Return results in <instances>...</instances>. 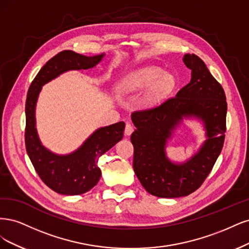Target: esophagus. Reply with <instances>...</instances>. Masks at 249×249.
Here are the masks:
<instances>
[{
	"label": "esophagus",
	"instance_id": "obj_1",
	"mask_svg": "<svg viewBox=\"0 0 249 249\" xmlns=\"http://www.w3.org/2000/svg\"><path fill=\"white\" fill-rule=\"evenodd\" d=\"M133 126L131 125V124H129V123H127L126 124V126H125V135H130L132 132H133Z\"/></svg>",
	"mask_w": 249,
	"mask_h": 249
}]
</instances>
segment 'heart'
Here are the masks:
<instances>
[{"mask_svg":"<svg viewBox=\"0 0 249 249\" xmlns=\"http://www.w3.org/2000/svg\"><path fill=\"white\" fill-rule=\"evenodd\" d=\"M175 86V78L171 73H164V70L158 66H146L136 69L126 75L119 85L122 93H131L150 89L146 95L149 102H156L163 98Z\"/></svg>","mask_w":249,"mask_h":249,"instance_id":"obj_1","label":"heart"}]
</instances>
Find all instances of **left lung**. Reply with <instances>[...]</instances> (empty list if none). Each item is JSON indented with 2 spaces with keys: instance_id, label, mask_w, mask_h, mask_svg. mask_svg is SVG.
<instances>
[{
  "instance_id": "obj_1",
  "label": "left lung",
  "mask_w": 249,
  "mask_h": 249,
  "mask_svg": "<svg viewBox=\"0 0 249 249\" xmlns=\"http://www.w3.org/2000/svg\"><path fill=\"white\" fill-rule=\"evenodd\" d=\"M183 62L191 70L190 83L174 98L131 115L136 127L130 139L133 170L143 188L158 197L186 196L196 191L210 174L224 142L228 106L221 85L197 55L186 53ZM188 117L203 122L206 141L185 163H173L166 156L167 141Z\"/></svg>"
}]
</instances>
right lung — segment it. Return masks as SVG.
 <instances>
[{
  "label": "right lung",
  "instance_id": "right-lung-1",
  "mask_svg": "<svg viewBox=\"0 0 249 249\" xmlns=\"http://www.w3.org/2000/svg\"><path fill=\"white\" fill-rule=\"evenodd\" d=\"M103 57L104 53L87 57L72 51H63L40 69L29 88L25 132L27 153L40 179L60 195H82L98 183L101 176L98 159L122 140L125 123L118 122L100 127L72 153L55 154L42 145L37 133L35 108L38 96L42 86L64 72L93 68Z\"/></svg>",
  "mask_w": 249,
  "mask_h": 249
}]
</instances>
